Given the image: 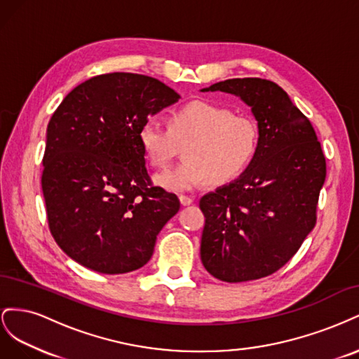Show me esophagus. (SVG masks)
<instances>
[{
	"label": "esophagus",
	"mask_w": 359,
	"mask_h": 359,
	"mask_svg": "<svg viewBox=\"0 0 359 359\" xmlns=\"http://www.w3.org/2000/svg\"><path fill=\"white\" fill-rule=\"evenodd\" d=\"M180 202H181L182 206H187V205H190V203L193 202V199H191L190 196H186V194H181V196H180Z\"/></svg>",
	"instance_id": "1"
}]
</instances>
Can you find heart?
Returning a JSON list of instances; mask_svg holds the SVG:
<instances>
[{
	"mask_svg": "<svg viewBox=\"0 0 359 359\" xmlns=\"http://www.w3.org/2000/svg\"><path fill=\"white\" fill-rule=\"evenodd\" d=\"M137 137L149 165L157 169L168 168L184 144L186 160L156 177L160 187L184 191L208 180L224 184L241 175L256 154L259 133L250 116L196 100L172 111L168 128L156 118L145 119Z\"/></svg>",
	"mask_w": 359,
	"mask_h": 359,
	"instance_id": "heart-1",
	"label": "heart"
}]
</instances>
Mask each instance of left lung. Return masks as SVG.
Wrapping results in <instances>:
<instances>
[{
  "label": "left lung",
  "instance_id": "obj_1",
  "mask_svg": "<svg viewBox=\"0 0 359 359\" xmlns=\"http://www.w3.org/2000/svg\"><path fill=\"white\" fill-rule=\"evenodd\" d=\"M202 91L241 97L259 128L247 170L199 202L205 215L202 264L227 283L271 276L295 256L316 224L327 177L320 142L310 119L276 82L227 79Z\"/></svg>",
  "mask_w": 359,
  "mask_h": 359
}]
</instances>
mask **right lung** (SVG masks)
<instances>
[{
    "instance_id": "1",
    "label": "right lung",
    "mask_w": 359,
    "mask_h": 359,
    "mask_svg": "<svg viewBox=\"0 0 359 359\" xmlns=\"http://www.w3.org/2000/svg\"><path fill=\"white\" fill-rule=\"evenodd\" d=\"M178 99L158 79L116 72L82 82L53 112L41 189L53 240L78 264L124 274L153 256L180 199L151 181L137 133Z\"/></svg>"
}]
</instances>
